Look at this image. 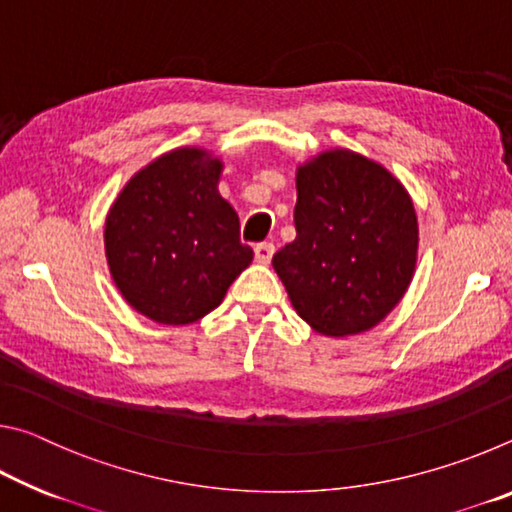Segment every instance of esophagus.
I'll return each instance as SVG.
<instances>
[{
  "mask_svg": "<svg viewBox=\"0 0 512 512\" xmlns=\"http://www.w3.org/2000/svg\"><path fill=\"white\" fill-rule=\"evenodd\" d=\"M253 250H255V259L259 264H268L275 253V246L268 244V241H262V244H257Z\"/></svg>",
  "mask_w": 512,
  "mask_h": 512,
  "instance_id": "esophagus-1",
  "label": "esophagus"
}]
</instances>
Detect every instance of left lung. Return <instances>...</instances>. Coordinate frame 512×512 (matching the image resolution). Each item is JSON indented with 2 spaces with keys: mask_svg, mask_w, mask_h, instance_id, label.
<instances>
[{
  "mask_svg": "<svg viewBox=\"0 0 512 512\" xmlns=\"http://www.w3.org/2000/svg\"><path fill=\"white\" fill-rule=\"evenodd\" d=\"M296 187V239L273 255L275 273L316 332H366L409 289L418 257L411 198L381 164L343 149L300 167Z\"/></svg>",
  "mask_w": 512,
  "mask_h": 512,
  "instance_id": "1",
  "label": "left lung"
}]
</instances>
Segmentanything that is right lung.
Returning <instances> with one entry per match:
<instances>
[{"label": "right lung", "instance_id": "add662e5", "mask_svg": "<svg viewBox=\"0 0 512 512\" xmlns=\"http://www.w3.org/2000/svg\"><path fill=\"white\" fill-rule=\"evenodd\" d=\"M223 164L201 149H176L135 173L106 219L112 280L140 314L187 325L221 305L253 262L239 216L221 198Z\"/></svg>", "mask_w": 512, "mask_h": 512}]
</instances>
